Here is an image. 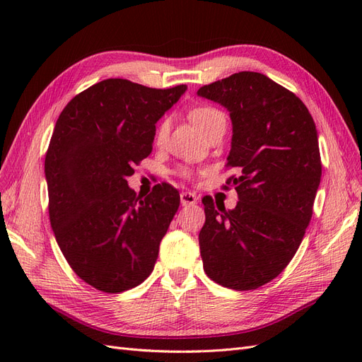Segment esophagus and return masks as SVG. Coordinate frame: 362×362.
Returning a JSON list of instances; mask_svg holds the SVG:
<instances>
[{
  "mask_svg": "<svg viewBox=\"0 0 362 362\" xmlns=\"http://www.w3.org/2000/svg\"><path fill=\"white\" fill-rule=\"evenodd\" d=\"M180 198H181L182 206H192L194 204H198V198H196V194L192 192H182L180 194Z\"/></svg>",
  "mask_w": 362,
  "mask_h": 362,
  "instance_id": "34e87169",
  "label": "esophagus"
}]
</instances>
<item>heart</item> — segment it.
Listing matches in <instances>:
<instances>
[{"mask_svg":"<svg viewBox=\"0 0 362 362\" xmlns=\"http://www.w3.org/2000/svg\"><path fill=\"white\" fill-rule=\"evenodd\" d=\"M189 117H190L192 122L194 124V127L198 128L205 137L210 134L211 131L218 124L225 122L223 113L221 110H217V108H214V107H198V108H193V110L189 115ZM169 129H170L169 120L168 119L163 120V122L158 125V128L156 131V144L157 145H163L164 141L168 140ZM177 173L181 175V177H184V178L190 177V170L185 169V168H180L177 170Z\"/></svg>","mask_w":362,"mask_h":362,"instance_id":"1","label":"heart"}]
</instances>
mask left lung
<instances>
[{"label": "left lung", "instance_id": "1", "mask_svg": "<svg viewBox=\"0 0 362 362\" xmlns=\"http://www.w3.org/2000/svg\"><path fill=\"white\" fill-rule=\"evenodd\" d=\"M198 95L223 105L233 122L226 184L234 210L204 198L199 247L206 276L245 291L287 267L310 225L322 177L317 129L308 108L269 76L243 71L202 86Z\"/></svg>", "mask_w": 362, "mask_h": 362}]
</instances>
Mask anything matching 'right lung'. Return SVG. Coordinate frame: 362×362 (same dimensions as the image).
<instances>
[{
	"label": "right lung",
	"mask_w": 362,
	"mask_h": 362,
	"mask_svg": "<svg viewBox=\"0 0 362 362\" xmlns=\"http://www.w3.org/2000/svg\"><path fill=\"white\" fill-rule=\"evenodd\" d=\"M185 90L108 78L72 98L54 127L45 157L49 222L72 270L96 290L122 293L154 270L180 193L163 182L141 199L127 178Z\"/></svg>",
	"instance_id": "right-lung-1"
}]
</instances>
